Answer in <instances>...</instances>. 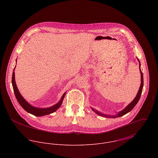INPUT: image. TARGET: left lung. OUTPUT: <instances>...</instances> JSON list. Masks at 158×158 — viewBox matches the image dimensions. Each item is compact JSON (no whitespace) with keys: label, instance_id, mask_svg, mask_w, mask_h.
Instances as JSON below:
<instances>
[{"label":"left lung","instance_id":"left-lung-1","mask_svg":"<svg viewBox=\"0 0 158 158\" xmlns=\"http://www.w3.org/2000/svg\"><path fill=\"white\" fill-rule=\"evenodd\" d=\"M138 61H139V69H140V77H141V83H140V86L139 87V89L138 90V92L135 96V99L127 106H126L123 110H122L121 111H119L118 113H117V114L115 115H108V114H105L104 113H100L99 111H98L97 110L94 109V108H92V110L96 113L97 115H100V116H102V117H108V118H117V117H122L123 115H124L125 114H127L129 112H130L133 108L136 105V104L137 103V102H139L140 98V95H141V94H142V89H143V73L141 71V69H140V61L139 60V59L137 58Z\"/></svg>","mask_w":158,"mask_h":158}]
</instances>
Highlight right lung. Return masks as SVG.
Wrapping results in <instances>:
<instances>
[{"label":"right lung","instance_id":"right-lung-1","mask_svg":"<svg viewBox=\"0 0 158 158\" xmlns=\"http://www.w3.org/2000/svg\"><path fill=\"white\" fill-rule=\"evenodd\" d=\"M16 61H17V60H16ZM15 68H16V66L15 67V69L13 70V75H12V85H13V90H14L16 98L18 102H19V103L20 104V105L23 107V109L24 110H25L27 113L31 114L35 116L41 117V116L48 115V114H50L52 113L55 112L61 106V105L63 103V101L64 100V98L65 97L66 92L64 93V94L62 95L60 100L56 104H55V105H53L52 106L48 107V108H37V107H35V106L31 105L30 103H28L21 95V93L19 92V91L18 89L17 85L16 84L15 73L14 72Z\"/></svg>","mask_w":158,"mask_h":158}]
</instances>
